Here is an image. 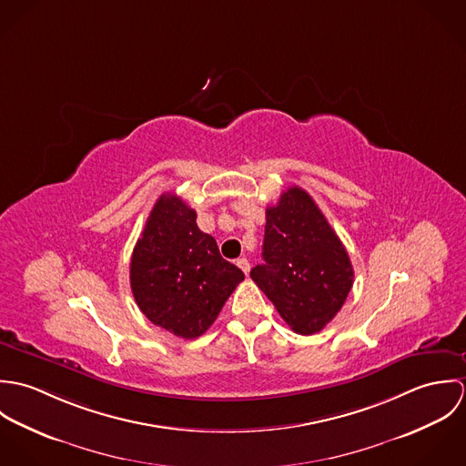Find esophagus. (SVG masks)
<instances>
[{
    "label": "esophagus",
    "mask_w": 466,
    "mask_h": 466,
    "mask_svg": "<svg viewBox=\"0 0 466 466\" xmlns=\"http://www.w3.org/2000/svg\"><path fill=\"white\" fill-rule=\"evenodd\" d=\"M237 266L244 270V274H249L251 266H249V260H248V258H238V260H237Z\"/></svg>",
    "instance_id": "esophagus-1"
}]
</instances>
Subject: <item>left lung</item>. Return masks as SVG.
<instances>
[{
  "label": "left lung",
  "mask_w": 466,
  "mask_h": 466,
  "mask_svg": "<svg viewBox=\"0 0 466 466\" xmlns=\"http://www.w3.org/2000/svg\"><path fill=\"white\" fill-rule=\"evenodd\" d=\"M264 264L253 281L283 321L301 335L321 332L344 305L353 267L346 248L314 199L292 187L266 209Z\"/></svg>",
  "instance_id": "1"
}]
</instances>
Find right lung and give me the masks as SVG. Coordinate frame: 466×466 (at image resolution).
I'll list each match as a JSON object with an SVG mask.
<instances>
[{"instance_id":"1","label":"right lung","mask_w":466,"mask_h":466,"mask_svg":"<svg viewBox=\"0 0 466 466\" xmlns=\"http://www.w3.org/2000/svg\"><path fill=\"white\" fill-rule=\"evenodd\" d=\"M198 213L174 194L156 200L134 246L131 289L139 310L156 327L183 339L206 332L244 272L220 257Z\"/></svg>"}]
</instances>
